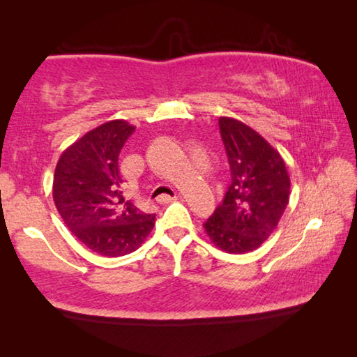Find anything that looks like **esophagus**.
<instances>
[{"label": "esophagus", "instance_id": "obj_1", "mask_svg": "<svg viewBox=\"0 0 357 357\" xmlns=\"http://www.w3.org/2000/svg\"><path fill=\"white\" fill-rule=\"evenodd\" d=\"M174 200H178V195H173V197H170V195H160L159 198H157V202H159V203H172Z\"/></svg>", "mask_w": 357, "mask_h": 357}]
</instances>
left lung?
Masks as SVG:
<instances>
[{
	"instance_id": "obj_1",
	"label": "left lung",
	"mask_w": 357,
	"mask_h": 357,
	"mask_svg": "<svg viewBox=\"0 0 357 357\" xmlns=\"http://www.w3.org/2000/svg\"><path fill=\"white\" fill-rule=\"evenodd\" d=\"M231 184L204 223L215 247L227 253L258 249L279 225L289 202V174L280 153L241 121L219 118Z\"/></svg>"
}]
</instances>
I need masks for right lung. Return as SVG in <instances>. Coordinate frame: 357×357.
I'll return each mask as SVG.
<instances>
[{"instance_id":"obj_1","label":"right lung","mask_w":357,"mask_h":357,"mask_svg":"<svg viewBox=\"0 0 357 357\" xmlns=\"http://www.w3.org/2000/svg\"><path fill=\"white\" fill-rule=\"evenodd\" d=\"M135 130L113 119L89 130L64 151L53 176V202L72 234L100 257L135 252L154 227L155 215L124 202L118 159Z\"/></svg>"}]
</instances>
